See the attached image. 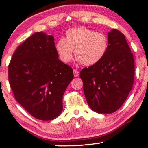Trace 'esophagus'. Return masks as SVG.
I'll return each instance as SVG.
<instances>
[{
  "label": "esophagus",
  "instance_id": "34e87169",
  "mask_svg": "<svg viewBox=\"0 0 148 148\" xmlns=\"http://www.w3.org/2000/svg\"><path fill=\"white\" fill-rule=\"evenodd\" d=\"M73 73H74V75L75 77H78L79 76V72L78 71V70H73Z\"/></svg>",
  "mask_w": 148,
  "mask_h": 148
}]
</instances>
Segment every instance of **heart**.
<instances>
[{
	"mask_svg": "<svg viewBox=\"0 0 148 148\" xmlns=\"http://www.w3.org/2000/svg\"><path fill=\"white\" fill-rule=\"evenodd\" d=\"M109 46V38L105 33L80 27L66 31L65 39H58L55 49L63 63L69 62L74 50L76 62L89 66L99 63L105 58Z\"/></svg>",
	"mask_w": 148,
	"mask_h": 148,
	"instance_id": "b5f03b06",
	"label": "heart"
}]
</instances>
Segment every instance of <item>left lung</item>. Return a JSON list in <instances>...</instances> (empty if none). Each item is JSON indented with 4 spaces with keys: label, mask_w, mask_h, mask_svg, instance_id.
Segmentation results:
<instances>
[{
    "label": "left lung",
    "mask_w": 148,
    "mask_h": 148,
    "mask_svg": "<svg viewBox=\"0 0 148 148\" xmlns=\"http://www.w3.org/2000/svg\"><path fill=\"white\" fill-rule=\"evenodd\" d=\"M107 35L109 46L105 58L80 73L88 105L100 114L114 113L121 107L132 89L135 74L134 56L125 35L116 29Z\"/></svg>",
    "instance_id": "8db88e82"
}]
</instances>
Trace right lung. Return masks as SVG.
Returning <instances> with one entry per match:
<instances>
[{
    "label": "right lung",
    "instance_id": "obj_1",
    "mask_svg": "<svg viewBox=\"0 0 148 148\" xmlns=\"http://www.w3.org/2000/svg\"><path fill=\"white\" fill-rule=\"evenodd\" d=\"M73 78L72 68L58 59L53 36L43 32L22 43L9 66L14 98L39 120H53L62 113L63 95Z\"/></svg>",
    "mask_w": 148,
    "mask_h": 148
}]
</instances>
